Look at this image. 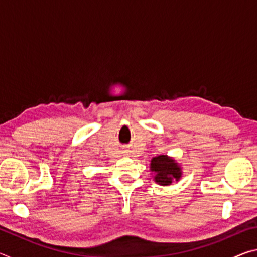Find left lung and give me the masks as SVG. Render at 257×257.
Segmentation results:
<instances>
[{
	"instance_id": "8db88e82",
	"label": "left lung",
	"mask_w": 257,
	"mask_h": 257,
	"mask_svg": "<svg viewBox=\"0 0 257 257\" xmlns=\"http://www.w3.org/2000/svg\"><path fill=\"white\" fill-rule=\"evenodd\" d=\"M151 170L156 172L154 180L162 186L170 185L173 179L178 180L181 176L180 168L175 163V161L168 158L167 155L153 158L151 161Z\"/></svg>"
}]
</instances>
